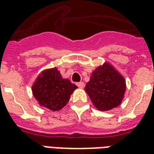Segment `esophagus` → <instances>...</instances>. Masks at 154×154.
<instances>
[{"mask_svg":"<svg viewBox=\"0 0 154 154\" xmlns=\"http://www.w3.org/2000/svg\"><path fill=\"white\" fill-rule=\"evenodd\" d=\"M77 86H78L79 88H83V87L85 86V84H84V82H80L77 83Z\"/></svg>","mask_w":154,"mask_h":154,"instance_id":"obj_1","label":"esophagus"}]
</instances>
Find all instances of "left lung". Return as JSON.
I'll return each mask as SVG.
<instances>
[{
    "label": "left lung",
    "instance_id": "left-lung-1",
    "mask_svg": "<svg viewBox=\"0 0 154 154\" xmlns=\"http://www.w3.org/2000/svg\"><path fill=\"white\" fill-rule=\"evenodd\" d=\"M85 91L96 109L108 111L121 103L126 91V82L112 66L105 63L92 72Z\"/></svg>",
    "mask_w": 154,
    "mask_h": 154
}]
</instances>
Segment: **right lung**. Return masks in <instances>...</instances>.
Returning <instances> with one entry per match:
<instances>
[{"label":"right lung","mask_w":154,"mask_h":154,"mask_svg":"<svg viewBox=\"0 0 154 154\" xmlns=\"http://www.w3.org/2000/svg\"><path fill=\"white\" fill-rule=\"evenodd\" d=\"M76 88V85L62 78L60 72L54 68L42 72L32 86V93L41 105L57 111L68 103Z\"/></svg>","instance_id":"add662e5"}]
</instances>
